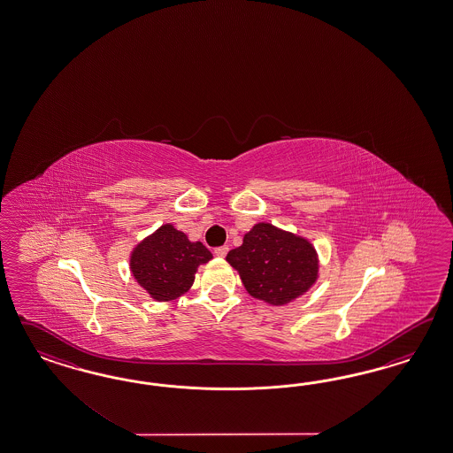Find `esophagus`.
I'll list each match as a JSON object with an SVG mask.
<instances>
[{
    "instance_id": "1",
    "label": "esophagus",
    "mask_w": 453,
    "mask_h": 453,
    "mask_svg": "<svg viewBox=\"0 0 453 453\" xmlns=\"http://www.w3.org/2000/svg\"><path fill=\"white\" fill-rule=\"evenodd\" d=\"M227 252H229V247L227 246H220L214 249V254H216L218 257H226Z\"/></svg>"
}]
</instances>
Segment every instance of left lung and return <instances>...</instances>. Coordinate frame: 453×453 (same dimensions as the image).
<instances>
[{
    "instance_id": "8db88e82",
    "label": "left lung",
    "mask_w": 453,
    "mask_h": 453,
    "mask_svg": "<svg viewBox=\"0 0 453 453\" xmlns=\"http://www.w3.org/2000/svg\"><path fill=\"white\" fill-rule=\"evenodd\" d=\"M227 262L239 271L247 292L273 305L299 297L317 279V254L305 239L271 224H256Z\"/></svg>"
}]
</instances>
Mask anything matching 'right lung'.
Wrapping results in <instances>:
<instances>
[{"mask_svg": "<svg viewBox=\"0 0 453 453\" xmlns=\"http://www.w3.org/2000/svg\"><path fill=\"white\" fill-rule=\"evenodd\" d=\"M211 259L203 242H191L186 234L165 224L134 249L131 271L152 299L171 301L191 288L197 267Z\"/></svg>", "mask_w": 453, "mask_h": 453, "instance_id": "right-lung-1", "label": "right lung"}]
</instances>
